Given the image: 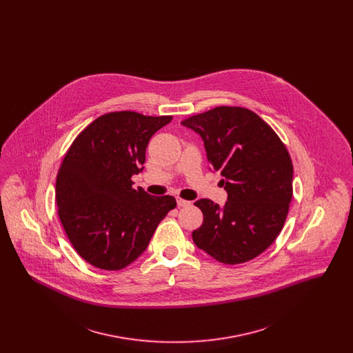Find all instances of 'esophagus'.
I'll list each match as a JSON object with an SVG mask.
<instances>
[{"mask_svg": "<svg viewBox=\"0 0 353 353\" xmlns=\"http://www.w3.org/2000/svg\"><path fill=\"white\" fill-rule=\"evenodd\" d=\"M176 201H177V206H179V208H184V206H189V205H190V202L183 200V199H180V197H177Z\"/></svg>", "mask_w": 353, "mask_h": 353, "instance_id": "34e87169", "label": "esophagus"}]
</instances>
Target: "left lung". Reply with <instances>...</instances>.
Listing matches in <instances>:
<instances>
[{"instance_id":"left-lung-1","label":"left lung","mask_w":353,"mask_h":353,"mask_svg":"<svg viewBox=\"0 0 353 353\" xmlns=\"http://www.w3.org/2000/svg\"><path fill=\"white\" fill-rule=\"evenodd\" d=\"M181 124L201 136L210 168L221 172L228 192L222 208L208 199L194 202L203 222L193 242L226 265L252 261L281 233L292 199L294 168L285 144L242 107L221 105Z\"/></svg>"}]
</instances>
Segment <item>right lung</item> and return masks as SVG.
Masks as SVG:
<instances>
[{"instance_id": "1", "label": "right lung", "mask_w": 353, "mask_h": 353, "mask_svg": "<svg viewBox=\"0 0 353 353\" xmlns=\"http://www.w3.org/2000/svg\"><path fill=\"white\" fill-rule=\"evenodd\" d=\"M172 117L134 111L104 114L88 124L61 164L55 199L68 239L85 262L121 270L147 249L160 221L176 208L172 196L134 189L153 134Z\"/></svg>"}]
</instances>
